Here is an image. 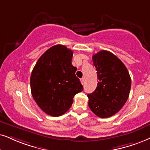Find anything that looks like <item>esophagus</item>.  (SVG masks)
Here are the masks:
<instances>
[{"label": "esophagus", "instance_id": "esophagus-1", "mask_svg": "<svg viewBox=\"0 0 150 150\" xmlns=\"http://www.w3.org/2000/svg\"><path fill=\"white\" fill-rule=\"evenodd\" d=\"M80 81H81V84L84 85V78H81V79H80Z\"/></svg>", "mask_w": 150, "mask_h": 150}]
</instances>
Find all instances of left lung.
I'll return each instance as SVG.
<instances>
[{
  "mask_svg": "<svg viewBox=\"0 0 150 150\" xmlns=\"http://www.w3.org/2000/svg\"><path fill=\"white\" fill-rule=\"evenodd\" d=\"M98 86L88 94V107L98 117H109L118 112L129 95L132 80L125 64L115 54L101 50L93 56Z\"/></svg>",
  "mask_w": 150,
  "mask_h": 150,
  "instance_id": "1",
  "label": "left lung"
}]
</instances>
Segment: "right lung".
<instances>
[{"mask_svg":"<svg viewBox=\"0 0 150 150\" xmlns=\"http://www.w3.org/2000/svg\"><path fill=\"white\" fill-rule=\"evenodd\" d=\"M73 52L55 45L38 59L30 77L31 93L37 105L48 115L60 116L71 108L73 98L83 90L72 65Z\"/></svg>","mask_w":150,"mask_h":150,"instance_id":"obj_1","label":"right lung"}]
</instances>
